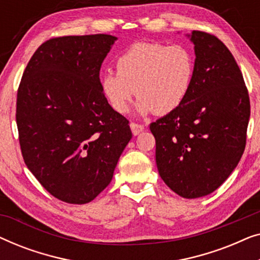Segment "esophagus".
Listing matches in <instances>:
<instances>
[{
  "label": "esophagus",
  "mask_w": 260,
  "mask_h": 260,
  "mask_svg": "<svg viewBox=\"0 0 260 260\" xmlns=\"http://www.w3.org/2000/svg\"><path fill=\"white\" fill-rule=\"evenodd\" d=\"M130 127H131V131H133V134L135 135V136H137V135H140L141 133H143L144 131V126L142 125V124H137L135 122L130 123Z\"/></svg>",
  "instance_id": "obj_1"
}]
</instances>
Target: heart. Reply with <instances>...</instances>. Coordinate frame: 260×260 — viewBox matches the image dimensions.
<instances>
[{
    "mask_svg": "<svg viewBox=\"0 0 260 260\" xmlns=\"http://www.w3.org/2000/svg\"><path fill=\"white\" fill-rule=\"evenodd\" d=\"M117 72L101 79L102 91L118 113L129 111L136 92L142 115H168L179 109L189 93L195 61L189 48L163 42H135L116 59Z\"/></svg>",
    "mask_w": 260,
    "mask_h": 260,
    "instance_id": "obj_1",
    "label": "heart"
}]
</instances>
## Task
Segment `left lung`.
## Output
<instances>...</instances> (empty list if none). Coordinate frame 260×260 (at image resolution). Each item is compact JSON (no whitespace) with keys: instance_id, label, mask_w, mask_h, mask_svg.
Segmentation results:
<instances>
[{"instance_id":"8db88e82","label":"left lung","mask_w":260,"mask_h":260,"mask_svg":"<svg viewBox=\"0 0 260 260\" xmlns=\"http://www.w3.org/2000/svg\"><path fill=\"white\" fill-rule=\"evenodd\" d=\"M195 70L182 105L150 124L159 176L186 199L219 188L246 145L250 98L230 49L214 35L193 30Z\"/></svg>"}]
</instances>
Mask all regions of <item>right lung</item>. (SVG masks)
Wrapping results in <instances>:
<instances>
[{
  "label": "right lung",
  "instance_id": "right-lung-1",
  "mask_svg": "<svg viewBox=\"0 0 260 260\" xmlns=\"http://www.w3.org/2000/svg\"><path fill=\"white\" fill-rule=\"evenodd\" d=\"M116 40L108 34L49 39L30 58L17 90L24 163L67 204H87L109 186L133 137L129 120L110 106L99 79Z\"/></svg>",
  "mask_w": 260,
  "mask_h": 260
}]
</instances>
